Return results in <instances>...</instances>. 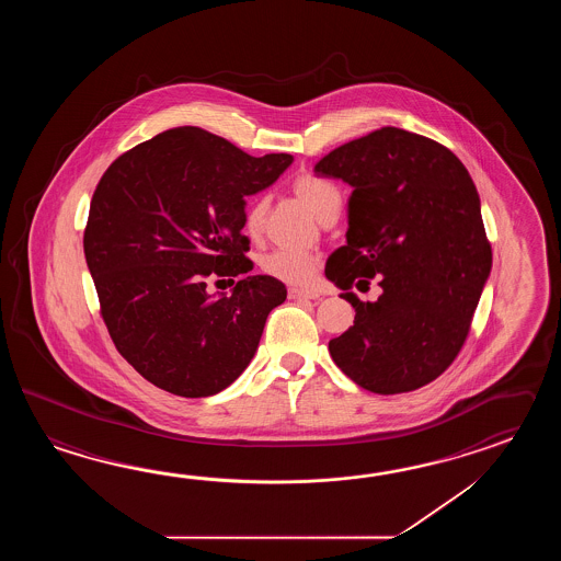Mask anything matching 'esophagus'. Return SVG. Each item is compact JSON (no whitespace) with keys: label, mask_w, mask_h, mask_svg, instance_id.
<instances>
[{"label":"esophagus","mask_w":561,"mask_h":561,"mask_svg":"<svg viewBox=\"0 0 561 561\" xmlns=\"http://www.w3.org/2000/svg\"><path fill=\"white\" fill-rule=\"evenodd\" d=\"M317 297H319V293H314V290H305V288H288V298H293V300Z\"/></svg>","instance_id":"obj_1"}]
</instances>
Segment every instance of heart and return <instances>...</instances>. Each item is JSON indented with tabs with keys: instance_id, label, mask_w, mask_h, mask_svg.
<instances>
[{
	"instance_id": "b5f03b06",
	"label": "heart",
	"mask_w": 561,
	"mask_h": 561,
	"mask_svg": "<svg viewBox=\"0 0 561 561\" xmlns=\"http://www.w3.org/2000/svg\"><path fill=\"white\" fill-rule=\"evenodd\" d=\"M293 191L317 218L333 204H341V194L333 184L327 180L317 179L312 174H302L295 179ZM264 216H266V198H256L247 208V215H244V227L251 237H259L263 232ZM317 264H319L317 256L310 252L276 249L264 256L263 268L266 275L278 278L286 285H305L314 275Z\"/></svg>"
}]
</instances>
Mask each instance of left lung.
<instances>
[{"instance_id": "obj_1", "label": "left lung", "mask_w": 561, "mask_h": 561, "mask_svg": "<svg viewBox=\"0 0 561 561\" xmlns=\"http://www.w3.org/2000/svg\"><path fill=\"white\" fill-rule=\"evenodd\" d=\"M346 182V244L324 275L355 309V324L329 343L336 367L370 393L435 381L463 346L491 273V247L476 184L442 144L381 128L334 148L314 167ZM382 276L363 304L350 286Z\"/></svg>"}]
</instances>
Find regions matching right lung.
Returning <instances> with one entry per match:
<instances>
[{"instance_id": "1", "label": "right lung", "mask_w": 561, "mask_h": 561, "mask_svg": "<svg viewBox=\"0 0 561 561\" xmlns=\"http://www.w3.org/2000/svg\"><path fill=\"white\" fill-rule=\"evenodd\" d=\"M290 164V154L254 158L180 126L107 168L90 204L85 263L114 345L146 381L196 399L220 393L249 367L286 286L252 275L230 295H210L206 278L251 271L244 198Z\"/></svg>"}]
</instances>
